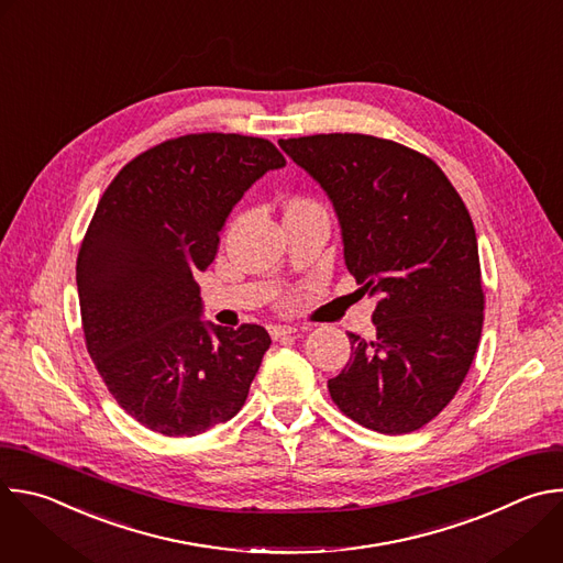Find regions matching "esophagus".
Here are the masks:
<instances>
[{
    "instance_id": "obj_1",
    "label": "esophagus",
    "mask_w": 563,
    "mask_h": 563,
    "mask_svg": "<svg viewBox=\"0 0 563 563\" xmlns=\"http://www.w3.org/2000/svg\"><path fill=\"white\" fill-rule=\"evenodd\" d=\"M296 332H298V330L291 328V325H272V328H269V334H272L274 341L285 339V336H291V334H296Z\"/></svg>"
}]
</instances>
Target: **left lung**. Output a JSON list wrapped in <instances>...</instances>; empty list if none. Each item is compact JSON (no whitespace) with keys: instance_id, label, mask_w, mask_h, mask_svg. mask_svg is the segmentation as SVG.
<instances>
[{"instance_id":"1","label":"left lung","mask_w":563,"mask_h":563,"mask_svg":"<svg viewBox=\"0 0 563 563\" xmlns=\"http://www.w3.org/2000/svg\"><path fill=\"white\" fill-rule=\"evenodd\" d=\"M278 144L330 196L358 291L380 296L376 339L347 334L332 400L374 432H415L454 398L484 328L472 218L434 159L410 146L363 133Z\"/></svg>"}]
</instances>
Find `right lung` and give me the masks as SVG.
<instances>
[{"label":"right lung","instance_id":"1","mask_svg":"<svg viewBox=\"0 0 563 563\" xmlns=\"http://www.w3.org/2000/svg\"><path fill=\"white\" fill-rule=\"evenodd\" d=\"M285 167L265 137L189 133L135 155L111 180L77 254L87 350L118 406L165 437L233 419L272 339L200 320V285L243 194Z\"/></svg>","mask_w":563,"mask_h":563}]
</instances>
